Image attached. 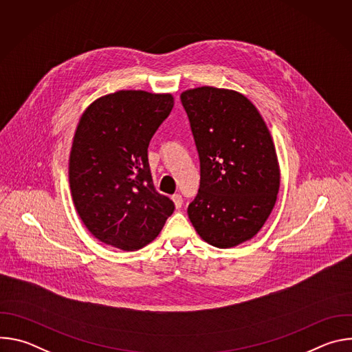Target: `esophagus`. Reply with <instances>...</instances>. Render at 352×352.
I'll return each instance as SVG.
<instances>
[{
	"label": "esophagus",
	"mask_w": 352,
	"mask_h": 352,
	"mask_svg": "<svg viewBox=\"0 0 352 352\" xmlns=\"http://www.w3.org/2000/svg\"><path fill=\"white\" fill-rule=\"evenodd\" d=\"M173 202H174L177 209H181V206H182V196L179 193H174L173 195Z\"/></svg>",
	"instance_id": "obj_1"
}]
</instances>
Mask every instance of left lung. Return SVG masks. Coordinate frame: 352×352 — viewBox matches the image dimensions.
<instances>
[{
	"label": "left lung",
	"instance_id": "8db88e82",
	"mask_svg": "<svg viewBox=\"0 0 352 352\" xmlns=\"http://www.w3.org/2000/svg\"><path fill=\"white\" fill-rule=\"evenodd\" d=\"M200 160V185L188 206L196 232L216 248L254 238L270 216L280 168L272 135L249 100L202 86L182 91Z\"/></svg>",
	"mask_w": 352,
	"mask_h": 352
}]
</instances>
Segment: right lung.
Segmentation results:
<instances>
[{
    "label": "right lung",
    "instance_id": "obj_1",
    "mask_svg": "<svg viewBox=\"0 0 352 352\" xmlns=\"http://www.w3.org/2000/svg\"><path fill=\"white\" fill-rule=\"evenodd\" d=\"M174 107L171 94L120 90L82 114L69 156L74 205L86 228L107 245L135 250L152 242L173 214L159 193L147 147Z\"/></svg>",
    "mask_w": 352,
    "mask_h": 352
}]
</instances>
